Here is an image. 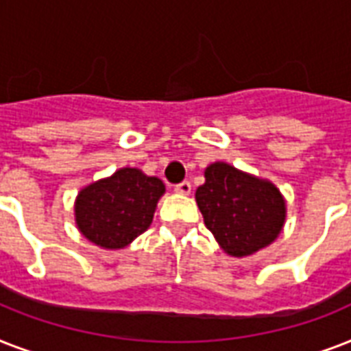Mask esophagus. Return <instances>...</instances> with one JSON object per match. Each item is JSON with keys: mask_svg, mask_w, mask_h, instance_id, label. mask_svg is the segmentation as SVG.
Segmentation results:
<instances>
[{"mask_svg": "<svg viewBox=\"0 0 351 351\" xmlns=\"http://www.w3.org/2000/svg\"><path fill=\"white\" fill-rule=\"evenodd\" d=\"M175 193H178V195H189L191 193V184L189 182H182V184L175 186Z\"/></svg>", "mask_w": 351, "mask_h": 351, "instance_id": "1", "label": "esophagus"}]
</instances>
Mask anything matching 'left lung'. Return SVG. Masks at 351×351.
I'll return each mask as SVG.
<instances>
[{
	"label": "left lung",
	"instance_id": "obj_1",
	"mask_svg": "<svg viewBox=\"0 0 351 351\" xmlns=\"http://www.w3.org/2000/svg\"><path fill=\"white\" fill-rule=\"evenodd\" d=\"M195 200L204 224L230 256H250L277 240L286 222V200L273 182L226 162L209 164Z\"/></svg>",
	"mask_w": 351,
	"mask_h": 351
}]
</instances>
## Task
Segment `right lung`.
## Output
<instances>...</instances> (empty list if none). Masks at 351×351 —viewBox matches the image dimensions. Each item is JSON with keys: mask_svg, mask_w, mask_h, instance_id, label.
<instances>
[{"mask_svg": "<svg viewBox=\"0 0 351 351\" xmlns=\"http://www.w3.org/2000/svg\"><path fill=\"white\" fill-rule=\"evenodd\" d=\"M164 182L136 167H120L90 182L74 200V222L101 250H123L153 222Z\"/></svg>", "mask_w": 351, "mask_h": 351, "instance_id": "obj_1", "label": "right lung"}]
</instances>
